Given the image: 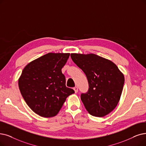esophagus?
<instances>
[{"instance_id": "esophagus-1", "label": "esophagus", "mask_w": 146, "mask_h": 146, "mask_svg": "<svg viewBox=\"0 0 146 146\" xmlns=\"http://www.w3.org/2000/svg\"><path fill=\"white\" fill-rule=\"evenodd\" d=\"M74 91H75V93H77V92H78V87H77V86H75V87H74Z\"/></svg>"}]
</instances>
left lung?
Returning <instances> with one entry per match:
<instances>
[{
  "mask_svg": "<svg viewBox=\"0 0 146 146\" xmlns=\"http://www.w3.org/2000/svg\"><path fill=\"white\" fill-rule=\"evenodd\" d=\"M71 59L83 70L89 91L81 100L88 113L104 117L117 106L125 83L124 75L112 61L95 54L71 53Z\"/></svg>",
  "mask_w": 146,
  "mask_h": 146,
  "instance_id": "left-lung-1",
  "label": "left lung"
}]
</instances>
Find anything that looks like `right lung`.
<instances>
[{"instance_id": "obj_1", "label": "right lung", "mask_w": 146, "mask_h": 146, "mask_svg": "<svg viewBox=\"0 0 146 146\" xmlns=\"http://www.w3.org/2000/svg\"><path fill=\"white\" fill-rule=\"evenodd\" d=\"M70 53H49L23 69L19 79L21 94L33 112L44 117L56 115L74 90L66 87L62 68Z\"/></svg>"}]
</instances>
